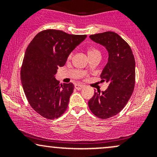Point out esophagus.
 <instances>
[{
  "mask_svg": "<svg viewBox=\"0 0 157 157\" xmlns=\"http://www.w3.org/2000/svg\"><path fill=\"white\" fill-rule=\"evenodd\" d=\"M75 87L77 90H80L84 87V86H83V85H80V84H75Z\"/></svg>",
  "mask_w": 157,
  "mask_h": 157,
  "instance_id": "34e87169",
  "label": "esophagus"
}]
</instances>
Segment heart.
<instances>
[{
    "mask_svg": "<svg viewBox=\"0 0 157 157\" xmlns=\"http://www.w3.org/2000/svg\"><path fill=\"white\" fill-rule=\"evenodd\" d=\"M87 52H88V55H89V56H91L94 55H97V54H100V52H99L97 48H93V47H90L88 48ZM72 56H73V52L69 53V55H68V59H71V57H72Z\"/></svg>",
    "mask_w": 157,
    "mask_h": 157,
    "instance_id": "1",
    "label": "heart"
}]
</instances>
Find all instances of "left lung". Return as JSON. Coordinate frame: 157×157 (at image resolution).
Returning <instances> with one entry per match:
<instances>
[{
    "mask_svg": "<svg viewBox=\"0 0 157 157\" xmlns=\"http://www.w3.org/2000/svg\"><path fill=\"white\" fill-rule=\"evenodd\" d=\"M89 37L105 46L109 60L102 70V82L109 83L105 91H98L89 101V107L95 116L108 119L123 109L132 95L135 86V60L129 45L113 32L91 35Z\"/></svg>",
    "mask_w": 157,
    "mask_h": 157,
    "instance_id": "left-lung-1",
    "label": "left lung"
}]
</instances>
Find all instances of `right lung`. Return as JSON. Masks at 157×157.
I'll use <instances>...</instances> for the list:
<instances>
[{
    "mask_svg": "<svg viewBox=\"0 0 157 157\" xmlns=\"http://www.w3.org/2000/svg\"><path fill=\"white\" fill-rule=\"evenodd\" d=\"M86 37L46 29L37 34L29 44L21 66V82L29 105L43 117L55 120L67 109L75 86L71 82L60 84L55 75Z\"/></svg>",
    "mask_w": 157,
    "mask_h": 157,
    "instance_id": "1",
    "label": "right lung"
}]
</instances>
